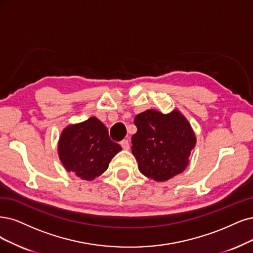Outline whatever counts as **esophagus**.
<instances>
[{
  "instance_id": "obj_1",
  "label": "esophagus",
  "mask_w": 253,
  "mask_h": 253,
  "mask_svg": "<svg viewBox=\"0 0 253 253\" xmlns=\"http://www.w3.org/2000/svg\"><path fill=\"white\" fill-rule=\"evenodd\" d=\"M121 146L123 147V149H125V150H128V149H129V142H128V139H123V141L121 142Z\"/></svg>"
}]
</instances>
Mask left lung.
<instances>
[{
    "label": "left lung",
    "instance_id": "1",
    "mask_svg": "<svg viewBox=\"0 0 253 253\" xmlns=\"http://www.w3.org/2000/svg\"><path fill=\"white\" fill-rule=\"evenodd\" d=\"M134 124L137 131L132 135L131 149L139 172L163 182L186 169L196 135L178 109L170 114L148 109L135 116Z\"/></svg>",
    "mask_w": 253,
    "mask_h": 253
}]
</instances>
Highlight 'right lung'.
I'll list each match as a JSON object with an SVG mask.
<instances>
[{
    "mask_svg": "<svg viewBox=\"0 0 253 253\" xmlns=\"http://www.w3.org/2000/svg\"><path fill=\"white\" fill-rule=\"evenodd\" d=\"M121 150L110 139L106 126L95 117L67 126L58 141V156L64 169L87 181L104 173Z\"/></svg>",
    "mask_w": 253,
    "mask_h": 253,
    "instance_id": "obj_1",
    "label": "right lung"
}]
</instances>
